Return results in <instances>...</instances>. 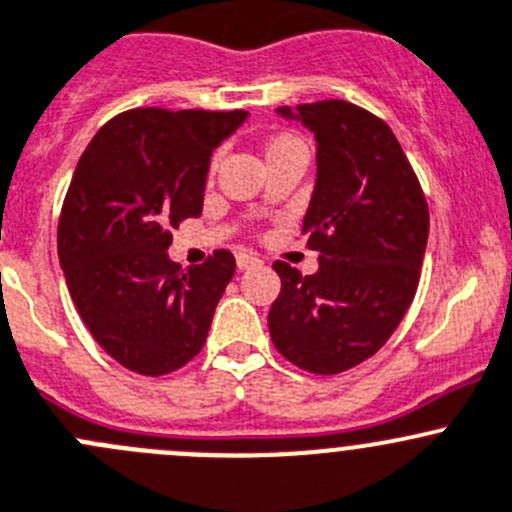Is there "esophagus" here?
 Segmentation results:
<instances>
[{
	"instance_id": "34e87169",
	"label": "esophagus",
	"mask_w": 512,
	"mask_h": 512,
	"mask_svg": "<svg viewBox=\"0 0 512 512\" xmlns=\"http://www.w3.org/2000/svg\"><path fill=\"white\" fill-rule=\"evenodd\" d=\"M258 266V258L254 254H236V268L239 271H246V268Z\"/></svg>"
}]
</instances>
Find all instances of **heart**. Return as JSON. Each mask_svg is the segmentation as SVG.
<instances>
[{
    "mask_svg": "<svg viewBox=\"0 0 512 512\" xmlns=\"http://www.w3.org/2000/svg\"><path fill=\"white\" fill-rule=\"evenodd\" d=\"M286 149H303V144L296 139V136L281 134V136H276V139L268 141L266 154H276V151H286Z\"/></svg>",
    "mask_w": 512,
    "mask_h": 512,
    "instance_id": "heart-1",
    "label": "heart"
}]
</instances>
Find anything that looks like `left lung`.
I'll list each match as a JSON object with an SVG mask.
<instances>
[{
  "instance_id": "obj_1",
  "label": "left lung",
  "mask_w": 512,
  "mask_h": 512,
  "mask_svg": "<svg viewBox=\"0 0 512 512\" xmlns=\"http://www.w3.org/2000/svg\"><path fill=\"white\" fill-rule=\"evenodd\" d=\"M316 139V184L303 234L318 271L276 261L273 346L298 368L333 376L371 358L406 316L428 244V204L386 121L331 99L276 109Z\"/></svg>"
}]
</instances>
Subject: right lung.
I'll list each match as a JSON object with an SVG mask.
<instances>
[{
    "label": "right lung",
    "mask_w": 512,
    "mask_h": 512,
    "mask_svg": "<svg viewBox=\"0 0 512 512\" xmlns=\"http://www.w3.org/2000/svg\"><path fill=\"white\" fill-rule=\"evenodd\" d=\"M246 111L134 109L84 149L59 219V263L79 316L114 361L164 376L204 348L236 261L214 251L184 271L171 226L201 216L211 154Z\"/></svg>",
    "instance_id": "1"
}]
</instances>
